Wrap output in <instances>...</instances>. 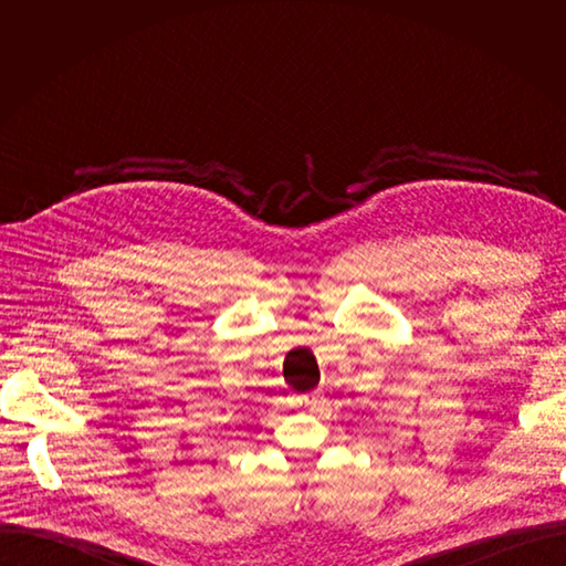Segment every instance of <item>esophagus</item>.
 <instances>
[{"label":"esophagus","instance_id":"34e87169","mask_svg":"<svg viewBox=\"0 0 566 566\" xmlns=\"http://www.w3.org/2000/svg\"><path fill=\"white\" fill-rule=\"evenodd\" d=\"M321 401V391L318 389H314V391H310V394H302V397H297V403L300 406H316Z\"/></svg>","mask_w":566,"mask_h":566}]
</instances>
